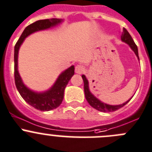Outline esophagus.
Returning <instances> with one entry per match:
<instances>
[{
    "label": "esophagus",
    "mask_w": 152,
    "mask_h": 152,
    "mask_svg": "<svg viewBox=\"0 0 152 152\" xmlns=\"http://www.w3.org/2000/svg\"><path fill=\"white\" fill-rule=\"evenodd\" d=\"M75 71L78 74H82L83 72L85 71V66L83 65H77L76 66V69H75Z\"/></svg>",
    "instance_id": "34e87169"
}]
</instances>
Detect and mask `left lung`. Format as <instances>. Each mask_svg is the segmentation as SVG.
I'll return each instance as SVG.
<instances>
[{
    "label": "left lung",
    "mask_w": 152,
    "mask_h": 152,
    "mask_svg": "<svg viewBox=\"0 0 152 152\" xmlns=\"http://www.w3.org/2000/svg\"><path fill=\"white\" fill-rule=\"evenodd\" d=\"M121 39L123 42H126L127 44H128L129 46L131 48V49L134 52V53L136 54L137 57L138 58V60L140 61V58H139L138 55V49H137V45L134 42V39L131 37L130 34L128 33V31L125 29V28H123V31L121 35ZM83 79V82H84V91H85V96H86V98L87 100L88 103L91 105V106L93 107V108L96 109L97 110L100 112H103V113H110V112H114L116 110L121 109V107L124 106V105L127 104L133 97L128 100L127 101H126L125 103H122V104L120 105H109L106 104V103H103V102L100 101V100L97 98L96 97H94V95H93V94L89 90V86H88V81L87 78L86 77L85 75L82 76Z\"/></svg>",
    "instance_id": "left-lung-1"
}]
</instances>
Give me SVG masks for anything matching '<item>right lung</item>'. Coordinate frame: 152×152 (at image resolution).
Instances as JSON below:
<instances>
[{
  "label": "right lung",
  "mask_w": 152,
  "mask_h": 152,
  "mask_svg": "<svg viewBox=\"0 0 152 152\" xmlns=\"http://www.w3.org/2000/svg\"><path fill=\"white\" fill-rule=\"evenodd\" d=\"M63 22L61 18H50L39 20L31 24L24 30L14 48V76L15 83L22 98L34 108L40 111H49L56 109L61 103L66 85L74 75V66H71L62 72L53 86L43 92H35L28 88L23 83L18 70V50L25 38L31 34L55 27Z\"/></svg>",
  "instance_id": "right-lung-1"
}]
</instances>
